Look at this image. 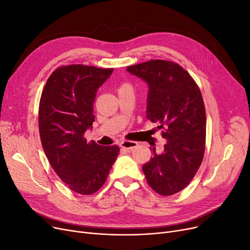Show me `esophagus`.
Masks as SVG:
<instances>
[{"mask_svg": "<svg viewBox=\"0 0 250 250\" xmlns=\"http://www.w3.org/2000/svg\"><path fill=\"white\" fill-rule=\"evenodd\" d=\"M137 142L136 141H130V140H123L120 142V147L124 148L126 150L129 149H133L134 147L137 146Z\"/></svg>", "mask_w": 250, "mask_h": 250, "instance_id": "1", "label": "esophagus"}]
</instances>
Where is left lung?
Returning <instances> with one entry per match:
<instances>
[{"label": "left lung", "mask_w": 250, "mask_h": 250, "mask_svg": "<svg viewBox=\"0 0 250 250\" xmlns=\"http://www.w3.org/2000/svg\"><path fill=\"white\" fill-rule=\"evenodd\" d=\"M147 82L146 118L163 129L164 150L142 166L148 185L169 196L193 179L204 159L207 116L204 99L194 79L179 64L150 60L127 67Z\"/></svg>", "instance_id": "obj_1"}]
</instances>
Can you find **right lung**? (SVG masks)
<instances>
[{"label": "right lung", "instance_id": "1", "mask_svg": "<svg viewBox=\"0 0 250 250\" xmlns=\"http://www.w3.org/2000/svg\"><path fill=\"white\" fill-rule=\"evenodd\" d=\"M113 68L82 64L58 67L47 78L39 106L42 148L60 179L82 195L104 184L119 151L86 141L84 133L94 121L93 101Z\"/></svg>", "mask_w": 250, "mask_h": 250}]
</instances>
